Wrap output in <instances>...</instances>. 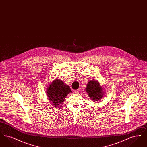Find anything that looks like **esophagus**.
Masks as SVG:
<instances>
[{
	"instance_id": "34e87169",
	"label": "esophagus",
	"mask_w": 147,
	"mask_h": 147,
	"mask_svg": "<svg viewBox=\"0 0 147 147\" xmlns=\"http://www.w3.org/2000/svg\"><path fill=\"white\" fill-rule=\"evenodd\" d=\"M79 91H80V89H77L76 90H75V92H76V93H79Z\"/></svg>"
}]
</instances>
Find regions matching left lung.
<instances>
[{"label": "left lung", "instance_id": "8db88e82", "mask_svg": "<svg viewBox=\"0 0 147 147\" xmlns=\"http://www.w3.org/2000/svg\"><path fill=\"white\" fill-rule=\"evenodd\" d=\"M85 91L88 93L89 98L94 102L100 101L104 96V88L100 85L96 80H90L88 81Z\"/></svg>", "mask_w": 147, "mask_h": 147}]
</instances>
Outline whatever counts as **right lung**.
Wrapping results in <instances>:
<instances>
[{
	"label": "right lung",
	"instance_id": "right-lung-1",
	"mask_svg": "<svg viewBox=\"0 0 147 147\" xmlns=\"http://www.w3.org/2000/svg\"><path fill=\"white\" fill-rule=\"evenodd\" d=\"M46 90L48 99L55 107H58L64 101L67 95L72 92L68 85L57 78L48 85Z\"/></svg>",
	"mask_w": 147,
	"mask_h": 147
}]
</instances>
